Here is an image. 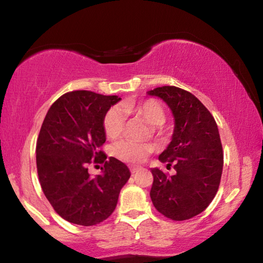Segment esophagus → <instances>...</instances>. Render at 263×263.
Listing matches in <instances>:
<instances>
[{
    "label": "esophagus",
    "mask_w": 263,
    "mask_h": 263,
    "mask_svg": "<svg viewBox=\"0 0 263 263\" xmlns=\"http://www.w3.org/2000/svg\"><path fill=\"white\" fill-rule=\"evenodd\" d=\"M140 169H141L140 166H131L130 167V171H131L132 174H135V173H137L138 171H140Z\"/></svg>",
    "instance_id": "1"
}]
</instances>
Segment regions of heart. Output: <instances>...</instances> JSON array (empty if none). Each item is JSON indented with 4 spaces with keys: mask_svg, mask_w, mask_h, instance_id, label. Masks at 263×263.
<instances>
[{
    "mask_svg": "<svg viewBox=\"0 0 263 263\" xmlns=\"http://www.w3.org/2000/svg\"><path fill=\"white\" fill-rule=\"evenodd\" d=\"M126 112H135L141 116L149 125L159 126L164 122V111L161 104L155 100H145L140 102H128L123 104ZM123 110L119 106H114L105 114L103 126L105 135L109 138H116L121 135L124 127ZM152 146L140 144L130 139H123L116 142L112 147V153L116 158L126 162H141L152 152Z\"/></svg>",
    "mask_w": 263,
    "mask_h": 263,
    "instance_id": "1",
    "label": "heart"
}]
</instances>
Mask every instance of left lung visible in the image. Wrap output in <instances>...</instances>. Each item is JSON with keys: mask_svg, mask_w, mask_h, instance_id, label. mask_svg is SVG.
Segmentation results:
<instances>
[{"mask_svg": "<svg viewBox=\"0 0 263 263\" xmlns=\"http://www.w3.org/2000/svg\"><path fill=\"white\" fill-rule=\"evenodd\" d=\"M161 99L174 117V132L166 149L159 155L176 173L167 176L152 168L151 199L155 209L173 220H185L209 206L220 183L222 148L215 118L191 92L174 86L147 91Z\"/></svg>", "mask_w": 263, "mask_h": 263, "instance_id": "1", "label": "left lung"}]
</instances>
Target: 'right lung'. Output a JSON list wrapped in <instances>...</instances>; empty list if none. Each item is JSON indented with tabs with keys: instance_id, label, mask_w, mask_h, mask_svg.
Instances as JSON below:
<instances>
[{
	"instance_id": "right-lung-1",
	"label": "right lung",
	"mask_w": 263,
	"mask_h": 263,
	"mask_svg": "<svg viewBox=\"0 0 263 263\" xmlns=\"http://www.w3.org/2000/svg\"><path fill=\"white\" fill-rule=\"evenodd\" d=\"M122 99L88 90L70 91L48 109L35 147L42 189L55 212L77 225L92 226L114 212L131 173L125 163L99 152L105 142L104 117ZM104 163L91 178L87 164Z\"/></svg>"
}]
</instances>
